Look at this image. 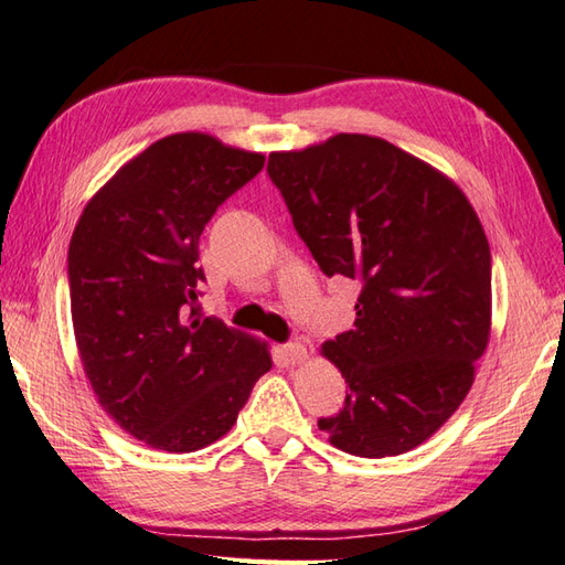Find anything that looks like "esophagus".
Masks as SVG:
<instances>
[{"label": "esophagus", "mask_w": 565, "mask_h": 565, "mask_svg": "<svg viewBox=\"0 0 565 565\" xmlns=\"http://www.w3.org/2000/svg\"><path fill=\"white\" fill-rule=\"evenodd\" d=\"M285 359L290 363H302L307 359V347L302 341H292L285 347Z\"/></svg>", "instance_id": "esophagus-1"}]
</instances>
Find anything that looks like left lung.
<instances>
[{"instance_id": "8db88e82", "label": "left lung", "mask_w": 565, "mask_h": 565, "mask_svg": "<svg viewBox=\"0 0 565 565\" xmlns=\"http://www.w3.org/2000/svg\"><path fill=\"white\" fill-rule=\"evenodd\" d=\"M268 175L324 275L361 282L353 327L321 347L349 393L319 429L351 456L412 451L466 399L490 341L476 210L444 172L365 134L275 151Z\"/></svg>"}]
</instances>
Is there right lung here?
Wrapping results in <instances>:
<instances>
[{"label": "right lung", "instance_id": "obj_1", "mask_svg": "<svg viewBox=\"0 0 565 565\" xmlns=\"http://www.w3.org/2000/svg\"><path fill=\"white\" fill-rule=\"evenodd\" d=\"M263 163L210 134L166 136L124 163L75 226L79 361L99 405L146 446L192 454L222 439L270 371L266 341L198 309L204 226Z\"/></svg>", "mask_w": 565, "mask_h": 565}]
</instances>
